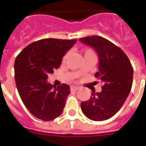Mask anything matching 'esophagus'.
Instances as JSON below:
<instances>
[{"label":"esophagus","instance_id":"esophagus-1","mask_svg":"<svg viewBox=\"0 0 146 146\" xmlns=\"http://www.w3.org/2000/svg\"><path fill=\"white\" fill-rule=\"evenodd\" d=\"M79 90L78 87H76V86H72L71 87V90Z\"/></svg>","mask_w":146,"mask_h":146}]
</instances>
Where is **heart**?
<instances>
[{
	"label": "heart",
	"mask_w": 146,
	"mask_h": 146,
	"mask_svg": "<svg viewBox=\"0 0 146 146\" xmlns=\"http://www.w3.org/2000/svg\"><path fill=\"white\" fill-rule=\"evenodd\" d=\"M87 54H94V53H93V51L92 50H90V49H87V50H86L84 51V55H87ZM68 53H66V56H64V59H66V57L68 56Z\"/></svg>",
	"instance_id": "b5f03b06"
}]
</instances>
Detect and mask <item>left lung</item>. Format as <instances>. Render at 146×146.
Returning a JSON list of instances; mask_svg holds the SVG:
<instances>
[{
    "label": "left lung",
    "mask_w": 146,
    "mask_h": 146,
    "mask_svg": "<svg viewBox=\"0 0 146 146\" xmlns=\"http://www.w3.org/2000/svg\"><path fill=\"white\" fill-rule=\"evenodd\" d=\"M91 46L100 61L95 77L103 83L102 91H93L90 100L80 103L84 115L95 121H106L121 109L127 98L133 84V68L122 50L101 36L93 35L79 39Z\"/></svg>",
    "instance_id": "1"
}]
</instances>
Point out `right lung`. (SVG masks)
Wrapping results in <instances>:
<instances>
[{"label":"right lung","instance_id":"right-lung-1","mask_svg":"<svg viewBox=\"0 0 146 146\" xmlns=\"http://www.w3.org/2000/svg\"><path fill=\"white\" fill-rule=\"evenodd\" d=\"M76 40L46 38L33 42L21 51L14 63L15 80L19 94L31 114L48 121L61 115L70 87H57L47 82V74L60 66L62 57Z\"/></svg>","mask_w":146,"mask_h":146}]
</instances>
